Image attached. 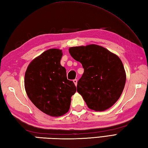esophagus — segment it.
I'll return each instance as SVG.
<instances>
[{"label": "esophagus", "mask_w": 148, "mask_h": 148, "mask_svg": "<svg viewBox=\"0 0 148 148\" xmlns=\"http://www.w3.org/2000/svg\"><path fill=\"white\" fill-rule=\"evenodd\" d=\"M73 82H74V83L75 84V85L77 86V79H74V80H73Z\"/></svg>", "instance_id": "obj_1"}]
</instances>
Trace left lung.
Masks as SVG:
<instances>
[{"instance_id":"8db88e82","label":"left lung","mask_w":148,"mask_h":148,"mask_svg":"<svg viewBox=\"0 0 148 148\" xmlns=\"http://www.w3.org/2000/svg\"><path fill=\"white\" fill-rule=\"evenodd\" d=\"M69 51L84 69L77 91L88 108L95 111L109 109L119 99L126 82V73L120 58L97 45L71 47Z\"/></svg>"}]
</instances>
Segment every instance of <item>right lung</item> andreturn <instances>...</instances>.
Instances as JSON below:
<instances>
[{"instance_id": "add662e5", "label": "right lung", "mask_w": 148, "mask_h": 148, "mask_svg": "<svg viewBox=\"0 0 148 148\" xmlns=\"http://www.w3.org/2000/svg\"><path fill=\"white\" fill-rule=\"evenodd\" d=\"M62 55L61 49L46 50L30 63L25 74L27 96L40 111L53 117L69 111L71 97L76 92L60 64Z\"/></svg>"}]
</instances>
